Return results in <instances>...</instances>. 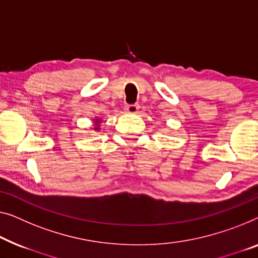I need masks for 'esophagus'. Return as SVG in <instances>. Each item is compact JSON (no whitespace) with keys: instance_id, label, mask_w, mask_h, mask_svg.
<instances>
[{"instance_id":"esophagus-1","label":"esophagus","mask_w":258,"mask_h":258,"mask_svg":"<svg viewBox=\"0 0 258 258\" xmlns=\"http://www.w3.org/2000/svg\"><path fill=\"white\" fill-rule=\"evenodd\" d=\"M126 111H127L128 113H137L138 112V110H139V105H137V104H128V105H126Z\"/></svg>"}]
</instances>
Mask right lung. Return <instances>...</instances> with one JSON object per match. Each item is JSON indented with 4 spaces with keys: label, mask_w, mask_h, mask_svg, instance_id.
<instances>
[{
    "label": "right lung",
    "mask_w": 258,
    "mask_h": 258,
    "mask_svg": "<svg viewBox=\"0 0 258 258\" xmlns=\"http://www.w3.org/2000/svg\"><path fill=\"white\" fill-rule=\"evenodd\" d=\"M97 122H98V121H97Z\"/></svg>",
    "instance_id": "1"
}]
</instances>
